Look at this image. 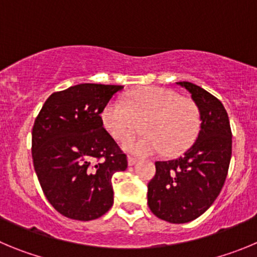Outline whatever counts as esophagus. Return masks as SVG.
<instances>
[{
    "label": "esophagus",
    "instance_id": "1",
    "mask_svg": "<svg viewBox=\"0 0 257 257\" xmlns=\"http://www.w3.org/2000/svg\"><path fill=\"white\" fill-rule=\"evenodd\" d=\"M137 159H136V157H132V156H129L128 157V165L129 166H133L134 165V164H136V163H137Z\"/></svg>",
    "mask_w": 257,
    "mask_h": 257
}]
</instances>
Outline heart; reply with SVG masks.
<instances>
[{
	"label": "heart",
	"mask_w": 257,
	"mask_h": 257,
	"mask_svg": "<svg viewBox=\"0 0 257 257\" xmlns=\"http://www.w3.org/2000/svg\"><path fill=\"white\" fill-rule=\"evenodd\" d=\"M106 131L117 141H124L145 121L138 139L123 143L124 151L150 156L164 151L174 155L187 149L200 129V111L188 97L163 87H145L125 97L124 102L110 101L101 112Z\"/></svg>",
	"instance_id": "heart-1"
}]
</instances>
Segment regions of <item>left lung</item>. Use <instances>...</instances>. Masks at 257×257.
Wrapping results in <instances>:
<instances>
[{
	"mask_svg": "<svg viewBox=\"0 0 257 257\" xmlns=\"http://www.w3.org/2000/svg\"><path fill=\"white\" fill-rule=\"evenodd\" d=\"M191 93L200 111L193 145L174 160L156 161L147 191L149 207L173 224L195 220L211 206L225 182L232 157V131L223 103L198 85L177 82Z\"/></svg>",
	"mask_w": 257,
	"mask_h": 257,
	"instance_id": "left-lung-1",
	"label": "left lung"
}]
</instances>
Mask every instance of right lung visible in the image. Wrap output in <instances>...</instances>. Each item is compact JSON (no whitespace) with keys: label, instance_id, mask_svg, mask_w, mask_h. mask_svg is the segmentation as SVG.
Returning <instances> with one entry per match:
<instances>
[{"label":"right lung","instance_id":"1","mask_svg":"<svg viewBox=\"0 0 257 257\" xmlns=\"http://www.w3.org/2000/svg\"><path fill=\"white\" fill-rule=\"evenodd\" d=\"M123 85L83 83L51 94L32 131V156L48 202L74 220L100 218L114 203L111 178L128 166L101 112Z\"/></svg>","mask_w":257,"mask_h":257}]
</instances>
